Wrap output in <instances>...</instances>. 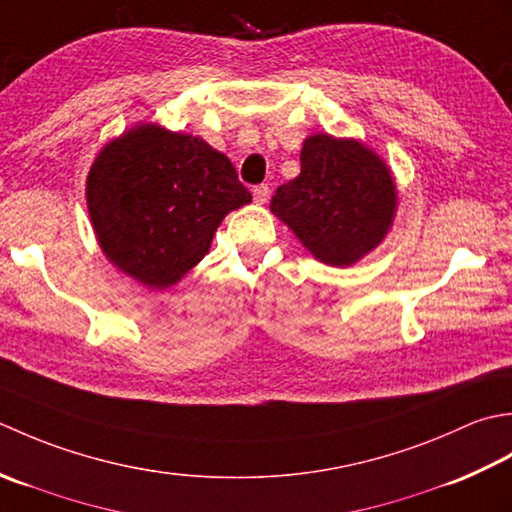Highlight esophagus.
I'll list each match as a JSON object with an SVG mask.
<instances>
[{"label":"esophagus","mask_w":512,"mask_h":512,"mask_svg":"<svg viewBox=\"0 0 512 512\" xmlns=\"http://www.w3.org/2000/svg\"><path fill=\"white\" fill-rule=\"evenodd\" d=\"M252 194H254V201L258 205H263V203H267V198H269V187L265 183H260V185L254 187Z\"/></svg>","instance_id":"esophagus-1"}]
</instances>
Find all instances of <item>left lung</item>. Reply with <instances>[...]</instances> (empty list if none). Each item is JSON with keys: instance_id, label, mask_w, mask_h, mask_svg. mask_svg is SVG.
Returning <instances> with one entry per match:
<instances>
[{"instance_id": "8db88e82", "label": "left lung", "mask_w": 512, "mask_h": 512, "mask_svg": "<svg viewBox=\"0 0 512 512\" xmlns=\"http://www.w3.org/2000/svg\"><path fill=\"white\" fill-rule=\"evenodd\" d=\"M271 212L318 260L344 267L387 234L395 185L384 161L362 143L316 134L302 145L300 174L271 198Z\"/></svg>"}]
</instances>
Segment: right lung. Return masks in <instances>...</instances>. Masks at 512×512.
I'll use <instances>...</instances> for the list:
<instances>
[{
  "mask_svg": "<svg viewBox=\"0 0 512 512\" xmlns=\"http://www.w3.org/2000/svg\"><path fill=\"white\" fill-rule=\"evenodd\" d=\"M86 190L103 252L156 289L187 274L225 214L252 201L225 154L150 123L101 150Z\"/></svg>",
  "mask_w": 512,
  "mask_h": 512,
  "instance_id": "1",
  "label": "right lung"
}]
</instances>
